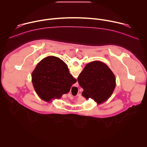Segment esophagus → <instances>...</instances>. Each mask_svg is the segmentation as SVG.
<instances>
[{
  "mask_svg": "<svg viewBox=\"0 0 147 147\" xmlns=\"http://www.w3.org/2000/svg\"><path fill=\"white\" fill-rule=\"evenodd\" d=\"M77 86H78V84H77Z\"/></svg>",
  "mask_w": 147,
  "mask_h": 147,
  "instance_id": "1",
  "label": "esophagus"
}]
</instances>
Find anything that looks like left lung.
Listing matches in <instances>:
<instances>
[{
    "instance_id": "1",
    "label": "left lung",
    "mask_w": 147,
    "mask_h": 147,
    "mask_svg": "<svg viewBox=\"0 0 147 147\" xmlns=\"http://www.w3.org/2000/svg\"><path fill=\"white\" fill-rule=\"evenodd\" d=\"M77 80L84 90L82 95L87 99H94L98 104L108 99L116 87L114 74L106 64L100 61L88 63Z\"/></svg>"
}]
</instances>
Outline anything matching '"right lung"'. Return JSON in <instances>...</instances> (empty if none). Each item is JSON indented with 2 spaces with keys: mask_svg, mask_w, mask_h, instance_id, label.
Listing matches in <instances>:
<instances>
[{
  "mask_svg": "<svg viewBox=\"0 0 147 147\" xmlns=\"http://www.w3.org/2000/svg\"><path fill=\"white\" fill-rule=\"evenodd\" d=\"M32 82L35 92L44 100L60 98L68 93L77 80L70 74L65 63L56 56H48L42 60L32 74Z\"/></svg>",
  "mask_w": 147,
  "mask_h": 147,
  "instance_id": "right-lung-1",
  "label": "right lung"
}]
</instances>
